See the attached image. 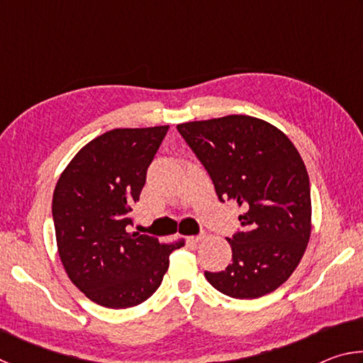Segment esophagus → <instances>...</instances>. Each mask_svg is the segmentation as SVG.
I'll return each mask as SVG.
<instances>
[{
  "mask_svg": "<svg viewBox=\"0 0 363 363\" xmlns=\"http://www.w3.org/2000/svg\"><path fill=\"white\" fill-rule=\"evenodd\" d=\"M187 240H189L190 243H199L200 240H203V235H192V237H189Z\"/></svg>",
  "mask_w": 363,
  "mask_h": 363,
  "instance_id": "obj_1",
  "label": "esophagus"
}]
</instances>
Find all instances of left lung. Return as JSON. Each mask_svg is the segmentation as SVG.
<instances>
[{
    "label": "left lung",
    "mask_w": 363,
    "mask_h": 363,
    "mask_svg": "<svg viewBox=\"0 0 363 363\" xmlns=\"http://www.w3.org/2000/svg\"><path fill=\"white\" fill-rule=\"evenodd\" d=\"M210 174L220 201L242 208V230L227 238L232 262L205 272L218 291L255 299L285 284L311 237V186L303 158L279 128L248 115L177 125Z\"/></svg>",
    "instance_id": "8db88e82"
}]
</instances>
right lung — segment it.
<instances>
[{
	"label": "right lung",
	"mask_w": 363,
	"mask_h": 363,
	"mask_svg": "<svg viewBox=\"0 0 363 363\" xmlns=\"http://www.w3.org/2000/svg\"><path fill=\"white\" fill-rule=\"evenodd\" d=\"M169 126L116 128L79 150L52 195L57 251L69 279L96 304L126 309L149 299L182 240L130 232L160 144Z\"/></svg>",
	"instance_id": "right-lung-1"
}]
</instances>
